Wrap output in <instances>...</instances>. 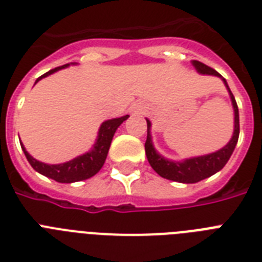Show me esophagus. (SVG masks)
I'll return each instance as SVG.
<instances>
[{
    "label": "esophagus",
    "instance_id": "34e87169",
    "mask_svg": "<svg viewBox=\"0 0 262 262\" xmlns=\"http://www.w3.org/2000/svg\"><path fill=\"white\" fill-rule=\"evenodd\" d=\"M136 111H137V113H141V111H143V107H136Z\"/></svg>",
    "mask_w": 262,
    "mask_h": 262
}]
</instances>
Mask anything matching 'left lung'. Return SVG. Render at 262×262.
<instances>
[{"label":"left lung","instance_id":"1","mask_svg":"<svg viewBox=\"0 0 262 262\" xmlns=\"http://www.w3.org/2000/svg\"><path fill=\"white\" fill-rule=\"evenodd\" d=\"M191 63H193V67L195 68V71L200 75L216 76V77H220L223 80L224 85L227 88L230 98H231L232 108H234V132H232L231 140L223 148H220L219 151L212 152V154H208V155L194 156V158H189V159H183L178 162V160L167 159V158H164L163 155H160L159 152L156 151L155 147H154V143H152V123L149 119H147L148 133L147 141H145V155H147L148 162L151 164V167L160 177L181 183L200 182V181H203V179L220 171L226 166L228 159L231 158L236 143H238V137H239V111H238L235 98H234L231 90L228 87L226 79H223L215 69L207 67L205 63L200 62V61H191Z\"/></svg>","mask_w":262,"mask_h":262}]
</instances>
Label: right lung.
I'll return each mask as SVG.
<instances>
[{
    "mask_svg": "<svg viewBox=\"0 0 262 262\" xmlns=\"http://www.w3.org/2000/svg\"><path fill=\"white\" fill-rule=\"evenodd\" d=\"M76 62H71L63 65V67H58L55 69H51L47 73H45L43 76H40L35 84L38 83L39 80L43 79V77H47V76L53 75L55 72L61 71L63 68H68L69 65H75ZM129 118V115H123V117H119V118H113L107 119L100 125L98 132V137H96V141H95L92 149L83 155L77 156L75 159L69 160V162H65V163L61 164H47L43 163V162H39V160L34 159L32 156L26 151V148L21 144V149L24 151V155H26L27 160L30 162V164L32 166L35 171H38L39 174L45 175L47 178H51L57 181V182L61 183H72L77 182V181H84V179H88L91 177H94L96 172H99V170L103 167V164L106 162L107 154H108V149H110L111 140L114 137V133L117 132V129L119 127V125L126 121Z\"/></svg>",
    "mask_w": 262,
    "mask_h": 262,
    "instance_id": "1",
    "label": "right lung"
}]
</instances>
